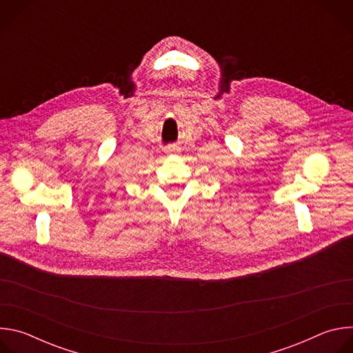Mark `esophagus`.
Masks as SVG:
<instances>
[{
	"mask_svg": "<svg viewBox=\"0 0 353 353\" xmlns=\"http://www.w3.org/2000/svg\"><path fill=\"white\" fill-rule=\"evenodd\" d=\"M166 152L168 154H179L180 152V146L176 145V143H169L166 146Z\"/></svg>",
	"mask_w": 353,
	"mask_h": 353,
	"instance_id": "obj_1",
	"label": "esophagus"
}]
</instances>
